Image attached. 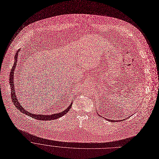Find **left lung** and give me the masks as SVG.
<instances>
[{
    "mask_svg": "<svg viewBox=\"0 0 159 159\" xmlns=\"http://www.w3.org/2000/svg\"><path fill=\"white\" fill-rule=\"evenodd\" d=\"M111 120V121H113V120ZM113 121H114V120H113ZM118 121V120H115L114 121Z\"/></svg>",
    "mask_w": 159,
    "mask_h": 159,
    "instance_id": "left-lung-1",
    "label": "left lung"
}]
</instances>
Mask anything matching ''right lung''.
Listing matches in <instances>:
<instances>
[{"mask_svg":"<svg viewBox=\"0 0 159 159\" xmlns=\"http://www.w3.org/2000/svg\"><path fill=\"white\" fill-rule=\"evenodd\" d=\"M20 49H18V51H16V53L15 54V56H14V64L13 65V67L11 70V74H10V85H11V91H12V93H11V94H12V102L14 103L15 107L19 110H20V112L23 113L24 114H25L32 118H34L35 119H37V120H55V119H57L61 116H62L63 115H65L66 113H67L68 112V111L70 110V108H71V106H72V104H73V102H71L70 103V104L69 105L68 107H67L66 109H65L64 111H62L61 112H59L58 113H54V114H52V115H40V114H38V115H36V114H33L32 113H29L28 111H27L26 110H25L24 108V107H22V106L20 105V103H19V101L18 100V99L17 98V97L16 96V91L14 89V72L15 71V69H16V67L17 66V57H18V55H19V52L20 51Z\"/></svg>","mask_w":159,"mask_h":159,"instance_id":"right-lung-1","label":"right lung"}]
</instances>
